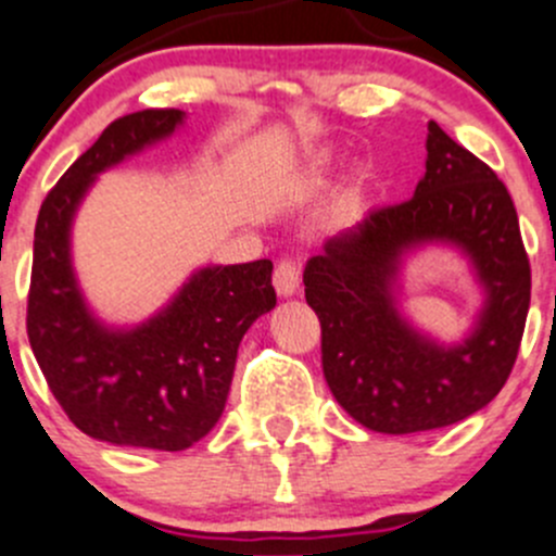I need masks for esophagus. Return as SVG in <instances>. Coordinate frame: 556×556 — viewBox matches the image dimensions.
Listing matches in <instances>:
<instances>
[{
    "instance_id": "obj_1",
    "label": "esophagus",
    "mask_w": 556,
    "mask_h": 556,
    "mask_svg": "<svg viewBox=\"0 0 556 556\" xmlns=\"http://www.w3.org/2000/svg\"><path fill=\"white\" fill-rule=\"evenodd\" d=\"M273 287L281 298H292L300 289V264L292 258H281L273 273Z\"/></svg>"
}]
</instances>
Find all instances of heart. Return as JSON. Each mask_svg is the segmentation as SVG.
Masks as SVG:
<instances>
[{"label": "heart", "instance_id": "1", "mask_svg": "<svg viewBox=\"0 0 556 556\" xmlns=\"http://www.w3.org/2000/svg\"><path fill=\"white\" fill-rule=\"evenodd\" d=\"M330 172V155H316L314 161L308 163V179L311 182H321Z\"/></svg>", "mask_w": 556, "mask_h": 556}]
</instances>
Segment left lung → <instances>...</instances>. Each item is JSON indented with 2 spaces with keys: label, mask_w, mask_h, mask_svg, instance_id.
I'll use <instances>...</instances> for the list:
<instances>
[{
  "label": "left lung",
  "mask_w": 556,
  "mask_h": 556,
  "mask_svg": "<svg viewBox=\"0 0 556 556\" xmlns=\"http://www.w3.org/2000/svg\"><path fill=\"white\" fill-rule=\"evenodd\" d=\"M426 150L415 195L338 231L303 273L327 384L379 433L431 431L483 409L510 377L530 311V258L505 182L437 123ZM428 241L456 244L486 289L476 330L453 348L417 333L392 294L400 258Z\"/></svg>",
  "instance_id": "left-lung-1"
}]
</instances>
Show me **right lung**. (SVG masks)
Returning <instances> with one entry per match:
<instances>
[{"mask_svg":"<svg viewBox=\"0 0 556 556\" xmlns=\"http://www.w3.org/2000/svg\"><path fill=\"white\" fill-rule=\"evenodd\" d=\"M182 111L119 116L62 174L35 226L26 336L73 426L111 445L185 451L224 415L237 346L275 308L273 262L202 267L172 303L130 330L100 325L71 264V224L100 172L166 139Z\"/></svg>","mask_w":556,"mask_h":556,"instance_id":"1","label":"right lung"}]
</instances>
